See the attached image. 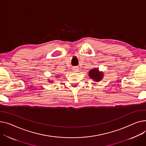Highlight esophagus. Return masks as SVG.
Listing matches in <instances>:
<instances>
[{
	"instance_id": "obj_1",
	"label": "esophagus",
	"mask_w": 146,
	"mask_h": 146,
	"mask_svg": "<svg viewBox=\"0 0 146 146\" xmlns=\"http://www.w3.org/2000/svg\"><path fill=\"white\" fill-rule=\"evenodd\" d=\"M73 71H74V72H78L79 71V67H73Z\"/></svg>"
}]
</instances>
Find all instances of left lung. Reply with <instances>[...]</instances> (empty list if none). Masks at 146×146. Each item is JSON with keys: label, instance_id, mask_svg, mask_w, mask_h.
<instances>
[{"label": "left lung", "instance_id": "1", "mask_svg": "<svg viewBox=\"0 0 146 146\" xmlns=\"http://www.w3.org/2000/svg\"><path fill=\"white\" fill-rule=\"evenodd\" d=\"M89 75L91 79H93L96 82L100 81L103 78V74L102 73H100L99 70L97 69H94L91 70L89 72Z\"/></svg>", "mask_w": 146, "mask_h": 146}]
</instances>
